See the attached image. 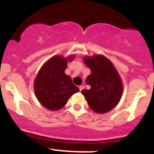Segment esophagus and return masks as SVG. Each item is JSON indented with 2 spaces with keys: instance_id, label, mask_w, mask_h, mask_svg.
<instances>
[{
  "instance_id": "34e87169",
  "label": "esophagus",
  "mask_w": 154,
  "mask_h": 154,
  "mask_svg": "<svg viewBox=\"0 0 154 154\" xmlns=\"http://www.w3.org/2000/svg\"><path fill=\"white\" fill-rule=\"evenodd\" d=\"M79 91H82V90L84 89V86H83V85H80V86H79Z\"/></svg>"
}]
</instances>
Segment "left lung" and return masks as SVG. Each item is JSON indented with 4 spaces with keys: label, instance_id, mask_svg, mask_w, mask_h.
<instances>
[{
    "label": "left lung",
    "instance_id": "obj_1",
    "mask_svg": "<svg viewBox=\"0 0 154 154\" xmlns=\"http://www.w3.org/2000/svg\"><path fill=\"white\" fill-rule=\"evenodd\" d=\"M83 61L91 70L85 80L91 89H84L81 93L95 113L109 112L119 103L123 93L122 82L117 70L103 55L85 56Z\"/></svg>",
    "mask_w": 154,
    "mask_h": 154
}]
</instances>
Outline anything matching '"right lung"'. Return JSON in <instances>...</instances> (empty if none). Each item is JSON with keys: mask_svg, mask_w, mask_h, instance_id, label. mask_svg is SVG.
Here are the masks:
<instances>
[{"mask_svg": "<svg viewBox=\"0 0 154 154\" xmlns=\"http://www.w3.org/2000/svg\"><path fill=\"white\" fill-rule=\"evenodd\" d=\"M75 56L64 58L60 55L51 57L39 70L35 79L34 91L40 102L50 111H57L66 105L69 98L79 91L65 74L68 61Z\"/></svg>", "mask_w": 154, "mask_h": 154, "instance_id": "obj_1", "label": "right lung"}]
</instances>
